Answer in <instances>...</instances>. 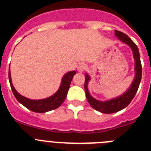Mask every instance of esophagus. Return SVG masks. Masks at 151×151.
Segmentation results:
<instances>
[{"label":"esophagus","mask_w":151,"mask_h":151,"mask_svg":"<svg viewBox=\"0 0 151 151\" xmlns=\"http://www.w3.org/2000/svg\"><path fill=\"white\" fill-rule=\"evenodd\" d=\"M85 69H86V65L85 63H79L77 67V69L79 72H83Z\"/></svg>","instance_id":"obj_1"}]
</instances>
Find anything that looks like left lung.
<instances>
[{
    "label": "left lung",
    "mask_w": 151,
    "mask_h": 151,
    "mask_svg": "<svg viewBox=\"0 0 151 151\" xmlns=\"http://www.w3.org/2000/svg\"><path fill=\"white\" fill-rule=\"evenodd\" d=\"M115 35L117 36L119 39L121 40L122 42L127 44L132 50L133 55H134V60H135V68H134L135 78L131 85V88L125 92V94L121 95L120 97H117L116 99L103 102V101H97L90 95L87 87L88 82L90 78L88 75H86L85 81V91L88 101L92 108H94V110L103 113H113L126 107L130 104L131 101H132L137 93L141 80V75H142V66H141V60H140L139 50H138L137 45L127 35H125L122 32L115 30Z\"/></svg>",
    "instance_id": "left-lung-1"
}]
</instances>
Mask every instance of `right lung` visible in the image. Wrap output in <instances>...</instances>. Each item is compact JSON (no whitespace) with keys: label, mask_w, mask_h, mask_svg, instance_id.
I'll use <instances>...</instances> for the list:
<instances>
[{"label":"right lung","mask_w":151,"mask_h":151,"mask_svg":"<svg viewBox=\"0 0 151 151\" xmlns=\"http://www.w3.org/2000/svg\"><path fill=\"white\" fill-rule=\"evenodd\" d=\"M76 73V71H71L66 73L63 77L60 87L56 94L52 95L51 97H47L46 99L38 100V101L28 99L26 97L20 95L16 91V89L13 87V84H12L10 68H9V81H10V87H11L13 95L15 96L16 99L19 102L32 111L35 112V113H45V112L55 110L62 104L64 100L66 99V96H67L68 90H69V86H70V83H71L72 79H73Z\"/></svg>","instance_id":"right-lung-1"}]
</instances>
